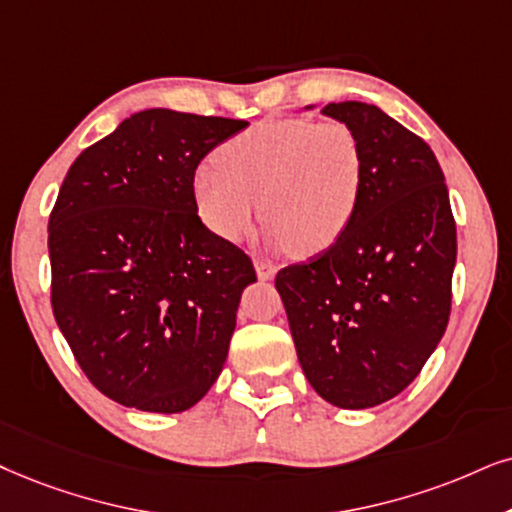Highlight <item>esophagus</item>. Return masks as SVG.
<instances>
[{
	"mask_svg": "<svg viewBox=\"0 0 512 512\" xmlns=\"http://www.w3.org/2000/svg\"><path fill=\"white\" fill-rule=\"evenodd\" d=\"M255 271H257V278H260V281H271V278L276 276L274 264H269L264 260H255Z\"/></svg>",
	"mask_w": 512,
	"mask_h": 512,
	"instance_id": "esophagus-1",
	"label": "esophagus"
}]
</instances>
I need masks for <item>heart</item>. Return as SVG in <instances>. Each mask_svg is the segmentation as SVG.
<instances>
[{
	"mask_svg": "<svg viewBox=\"0 0 512 512\" xmlns=\"http://www.w3.org/2000/svg\"><path fill=\"white\" fill-rule=\"evenodd\" d=\"M364 155L338 120L257 122L219 148L193 174V200L205 226L224 241L250 234L262 208L276 250L319 255L340 241L359 205Z\"/></svg>",
	"mask_w": 512,
	"mask_h": 512,
	"instance_id": "heart-1",
	"label": "heart"
}]
</instances>
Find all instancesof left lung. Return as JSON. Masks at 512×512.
<instances>
[{"instance_id":"obj_1","label":"left lung","mask_w":512,"mask_h":512,"mask_svg":"<svg viewBox=\"0 0 512 512\" xmlns=\"http://www.w3.org/2000/svg\"><path fill=\"white\" fill-rule=\"evenodd\" d=\"M321 113L359 139V205L338 243L278 271L276 290L309 385L340 409H371L406 390L442 340L456 222L423 139L371 103Z\"/></svg>"}]
</instances>
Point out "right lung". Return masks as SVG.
<instances>
[{
	"instance_id": "add662e5",
	"label": "right lung",
	"mask_w": 512,
	"mask_h": 512,
	"mask_svg": "<svg viewBox=\"0 0 512 512\" xmlns=\"http://www.w3.org/2000/svg\"><path fill=\"white\" fill-rule=\"evenodd\" d=\"M248 127L170 108L129 115L70 165L49 217L51 307L96 390L191 409L222 373L250 257L200 222L193 174Z\"/></svg>"
}]
</instances>
